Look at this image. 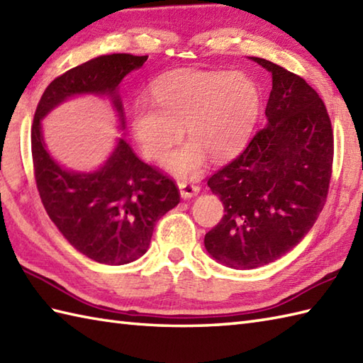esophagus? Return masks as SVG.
I'll return each mask as SVG.
<instances>
[{
  "label": "esophagus",
  "mask_w": 363,
  "mask_h": 363,
  "mask_svg": "<svg viewBox=\"0 0 363 363\" xmlns=\"http://www.w3.org/2000/svg\"><path fill=\"white\" fill-rule=\"evenodd\" d=\"M179 191L184 199H189L199 194V187L194 182H179Z\"/></svg>",
  "instance_id": "34e87169"
}]
</instances>
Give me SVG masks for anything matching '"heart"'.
<instances>
[{
    "mask_svg": "<svg viewBox=\"0 0 363 363\" xmlns=\"http://www.w3.org/2000/svg\"><path fill=\"white\" fill-rule=\"evenodd\" d=\"M150 99L152 106L138 101L130 111V133L145 157L159 159L186 125L190 142L162 160L179 177L195 176L207 154L225 160L240 151L260 111L257 84L240 72L168 73L151 84Z\"/></svg>",
    "mask_w": 363,
    "mask_h": 363,
    "instance_id": "heart-1",
    "label": "heart"
}]
</instances>
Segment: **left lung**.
Instances as JSON below:
<instances>
[{
    "label": "left lung",
    "mask_w": 363,
    "mask_h": 363,
    "mask_svg": "<svg viewBox=\"0 0 363 363\" xmlns=\"http://www.w3.org/2000/svg\"><path fill=\"white\" fill-rule=\"evenodd\" d=\"M272 73L267 125L207 181L225 206L206 251L234 269L272 264L291 251L325 206L334 137L325 103L303 78L250 57Z\"/></svg>",
    "instance_id": "8db88e82"
}]
</instances>
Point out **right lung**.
<instances>
[{
	"label": "right lung",
	"instance_id": "add662e5",
	"mask_svg": "<svg viewBox=\"0 0 363 363\" xmlns=\"http://www.w3.org/2000/svg\"><path fill=\"white\" fill-rule=\"evenodd\" d=\"M148 56L104 54L54 79L38 101L30 148L38 194L46 213L76 251L106 265L134 262L148 251L157 220L179 204L169 177L135 156L123 137L101 165L76 172L59 164L43 138L42 121L68 99L106 98L125 129L118 86Z\"/></svg>",
	"mask_w": 363,
	"mask_h": 363
}]
</instances>
